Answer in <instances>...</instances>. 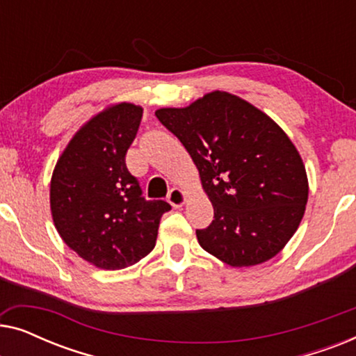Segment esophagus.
<instances>
[{"instance_id": "1", "label": "esophagus", "mask_w": 356, "mask_h": 356, "mask_svg": "<svg viewBox=\"0 0 356 356\" xmlns=\"http://www.w3.org/2000/svg\"><path fill=\"white\" fill-rule=\"evenodd\" d=\"M168 202L172 204L175 209L181 207L183 204L186 202V194H184V191H181L179 188H172L168 193Z\"/></svg>"}]
</instances>
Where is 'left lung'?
Instances as JSON below:
<instances>
[{
  "label": "left lung",
  "mask_w": 356,
  "mask_h": 356,
  "mask_svg": "<svg viewBox=\"0 0 356 356\" xmlns=\"http://www.w3.org/2000/svg\"><path fill=\"white\" fill-rule=\"evenodd\" d=\"M155 116L191 155L213 206L211 225L196 230L202 250L232 267L279 254L308 202L303 160L284 129L250 102L220 90Z\"/></svg>",
  "instance_id": "8db88e82"
}]
</instances>
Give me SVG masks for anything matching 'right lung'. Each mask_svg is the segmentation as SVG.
<instances>
[{
  "label": "right lung",
  "mask_w": 356,
  "mask_h": 356,
  "mask_svg": "<svg viewBox=\"0 0 356 356\" xmlns=\"http://www.w3.org/2000/svg\"><path fill=\"white\" fill-rule=\"evenodd\" d=\"M143 108L118 104L90 118L58 159L50 207L63 241L99 269H124L147 256L172 206L143 197L126 168Z\"/></svg>",
  "instance_id": "add662e5"
}]
</instances>
